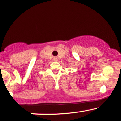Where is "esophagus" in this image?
<instances>
[{
  "label": "esophagus",
  "instance_id": "34e87169",
  "mask_svg": "<svg viewBox=\"0 0 121 121\" xmlns=\"http://www.w3.org/2000/svg\"><path fill=\"white\" fill-rule=\"evenodd\" d=\"M53 60H54V61H57V58H54Z\"/></svg>",
  "mask_w": 121,
  "mask_h": 121
}]
</instances>
